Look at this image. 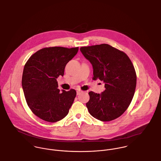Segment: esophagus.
<instances>
[{
	"instance_id": "esophagus-1",
	"label": "esophagus",
	"mask_w": 161,
	"mask_h": 161,
	"mask_svg": "<svg viewBox=\"0 0 161 161\" xmlns=\"http://www.w3.org/2000/svg\"><path fill=\"white\" fill-rule=\"evenodd\" d=\"M83 92V91H81V90H77L76 91V93H77V95H80V93H81Z\"/></svg>"
}]
</instances>
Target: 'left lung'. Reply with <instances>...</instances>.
Masks as SVG:
<instances>
[{
    "label": "left lung",
    "instance_id": "8db88e82",
    "mask_svg": "<svg viewBox=\"0 0 161 161\" xmlns=\"http://www.w3.org/2000/svg\"><path fill=\"white\" fill-rule=\"evenodd\" d=\"M80 51L93 66V79L105 83L101 94L88 93L86 105L89 113L103 122L117 119L128 108L135 93L137 75L131 60L107 44L81 47Z\"/></svg>",
    "mask_w": 161,
    "mask_h": 161
}]
</instances>
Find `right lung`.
Segmentation results:
<instances>
[{"label": "right lung", "instance_id": "obj_1", "mask_svg": "<svg viewBox=\"0 0 161 161\" xmlns=\"http://www.w3.org/2000/svg\"><path fill=\"white\" fill-rule=\"evenodd\" d=\"M78 51V47H44L25 64L22 77L24 94L31 110L41 119L56 122L68 115L76 92H60L56 78L64 75L66 64Z\"/></svg>", "mask_w": 161, "mask_h": 161}]
</instances>
